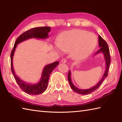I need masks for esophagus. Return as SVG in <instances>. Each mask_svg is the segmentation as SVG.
<instances>
[{
  "label": "esophagus",
  "instance_id": "34e87169",
  "mask_svg": "<svg viewBox=\"0 0 122 122\" xmlns=\"http://www.w3.org/2000/svg\"><path fill=\"white\" fill-rule=\"evenodd\" d=\"M61 62L62 63H66V60L65 59H63L61 60Z\"/></svg>",
  "mask_w": 122,
  "mask_h": 122
}]
</instances>
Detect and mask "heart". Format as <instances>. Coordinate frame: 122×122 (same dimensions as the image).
<instances>
[{"label":"heart","instance_id":"1","mask_svg":"<svg viewBox=\"0 0 122 122\" xmlns=\"http://www.w3.org/2000/svg\"><path fill=\"white\" fill-rule=\"evenodd\" d=\"M97 38L94 33L81 29H73L62 32L58 38L55 48L59 52L72 51L75 58L84 59L94 50Z\"/></svg>","mask_w":122,"mask_h":122}]
</instances>
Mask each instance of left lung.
<instances>
[{
  "label": "left lung",
  "mask_w": 122,
  "mask_h": 122,
  "mask_svg": "<svg viewBox=\"0 0 122 122\" xmlns=\"http://www.w3.org/2000/svg\"><path fill=\"white\" fill-rule=\"evenodd\" d=\"M98 46H99L100 49L98 50L97 52L94 54V56L96 54H98L100 53H102L104 55V59L105 61V72L104 73V74L101 78V80L98 82L97 83L94 85V86L90 88L89 89H80L76 87L73 84V83L72 82L71 80V71H69L68 73V81L69 82V84L70 85V86L72 88V89L73 90L74 92H76L77 93H79L80 94L82 95H86L88 94H90L91 93L94 92L97 89L98 87L100 86L101 84L102 83L103 81H104L105 77L107 76L108 71V69H109V66L111 62V58H110V50L109 48L108 47V45L107 42L103 39L100 36H98Z\"/></svg>",
  "instance_id": "1"
}]
</instances>
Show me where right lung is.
<instances>
[{"instance_id":"right-lung-1","label":"right lung","mask_w":122,"mask_h":122,"mask_svg":"<svg viewBox=\"0 0 122 122\" xmlns=\"http://www.w3.org/2000/svg\"><path fill=\"white\" fill-rule=\"evenodd\" d=\"M50 30L51 27H37L32 28V29H31L25 32H24L17 39L14 44V48L11 51V54H10V59H11V68L12 74L19 87L21 88L23 91L27 94L31 95H38L40 94L45 92L47 88L50 75L54 68L58 65L59 62L58 61H56L53 63L46 65L43 69L39 82L36 84L29 83L25 82L20 79L15 73L14 67H13V57H14L15 48H16L18 44L29 39L36 38L45 39L48 38L49 36L48 33L50 32Z\"/></svg>"}]
</instances>
